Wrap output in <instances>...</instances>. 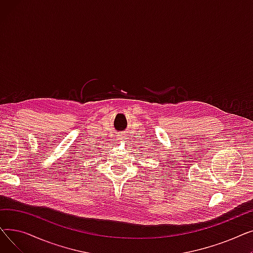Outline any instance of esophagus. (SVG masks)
<instances>
[{"label":"esophagus","mask_w":253,"mask_h":253,"mask_svg":"<svg viewBox=\"0 0 253 253\" xmlns=\"http://www.w3.org/2000/svg\"><path fill=\"white\" fill-rule=\"evenodd\" d=\"M125 136H124V134H121V136H120V138H124Z\"/></svg>","instance_id":"34e87169"}]
</instances>
